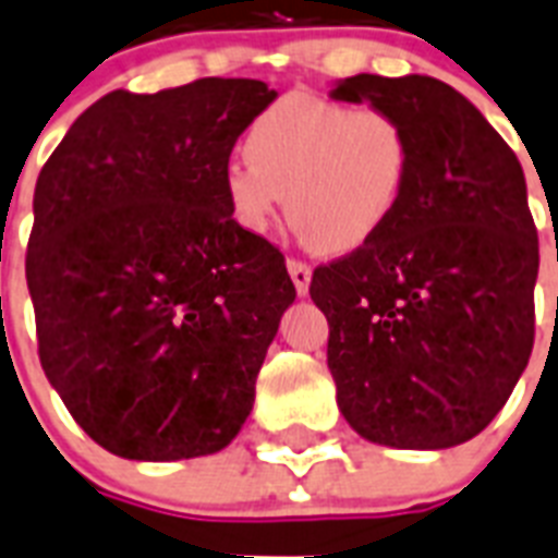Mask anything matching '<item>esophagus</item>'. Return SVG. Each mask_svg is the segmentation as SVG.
<instances>
[{"label": "esophagus", "instance_id": "1", "mask_svg": "<svg viewBox=\"0 0 558 558\" xmlns=\"http://www.w3.org/2000/svg\"><path fill=\"white\" fill-rule=\"evenodd\" d=\"M287 269H289V275H292V283H294V289H298V294L310 292V283H312L310 266L301 264V260H289Z\"/></svg>", "mask_w": 558, "mask_h": 558}]
</instances>
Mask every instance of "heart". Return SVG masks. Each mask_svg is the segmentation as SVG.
<instances>
[{
	"mask_svg": "<svg viewBox=\"0 0 558 558\" xmlns=\"http://www.w3.org/2000/svg\"><path fill=\"white\" fill-rule=\"evenodd\" d=\"M248 162L223 171L240 229L269 232L280 206L306 246L347 255L392 220L412 171L410 131L384 108L289 94L252 120Z\"/></svg>",
	"mask_w": 558,
	"mask_h": 558,
	"instance_id": "obj_1",
	"label": "heart"
}]
</instances>
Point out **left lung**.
<instances>
[{"instance_id": "1", "label": "left lung", "mask_w": 558, "mask_h": 558, "mask_svg": "<svg viewBox=\"0 0 558 558\" xmlns=\"http://www.w3.org/2000/svg\"><path fill=\"white\" fill-rule=\"evenodd\" d=\"M329 97L384 108L412 140L392 220L312 275L338 407L366 441L447 450L499 415L533 352L538 234L522 162L433 76L357 74Z\"/></svg>"}]
</instances>
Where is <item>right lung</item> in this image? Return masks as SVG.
Wrapping results in <instances>:
<instances>
[{
  "label": "right lung",
  "instance_id": "1",
  "mask_svg": "<svg viewBox=\"0 0 558 558\" xmlns=\"http://www.w3.org/2000/svg\"><path fill=\"white\" fill-rule=\"evenodd\" d=\"M278 90L220 80L111 90L39 171L25 278L39 361L99 447L180 461L232 444L294 283L240 229L223 171Z\"/></svg>",
  "mask_w": 558,
  "mask_h": 558
}]
</instances>
